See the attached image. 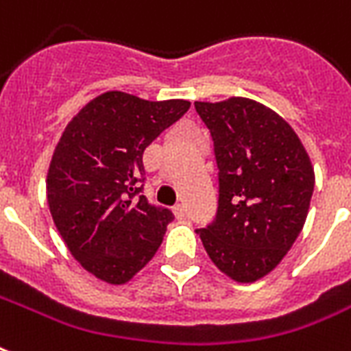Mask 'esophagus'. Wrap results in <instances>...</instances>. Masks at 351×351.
Returning <instances> with one entry per match:
<instances>
[{"instance_id": "esophagus-1", "label": "esophagus", "mask_w": 351, "mask_h": 351, "mask_svg": "<svg viewBox=\"0 0 351 351\" xmlns=\"http://www.w3.org/2000/svg\"><path fill=\"white\" fill-rule=\"evenodd\" d=\"M173 211H175V215L178 219H184L186 217V208H184V204H180V202H178V204H175V208H173Z\"/></svg>"}]
</instances>
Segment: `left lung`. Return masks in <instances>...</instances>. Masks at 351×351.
<instances>
[{"label": "left lung", "mask_w": 351, "mask_h": 351, "mask_svg": "<svg viewBox=\"0 0 351 351\" xmlns=\"http://www.w3.org/2000/svg\"><path fill=\"white\" fill-rule=\"evenodd\" d=\"M219 169L213 223L197 230L219 271L239 283L267 276L306 223L315 171L300 138L252 99L195 103Z\"/></svg>", "instance_id": "left-lung-1"}]
</instances>
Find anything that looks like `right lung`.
Listing matches in <instances>:
<instances>
[{"mask_svg": "<svg viewBox=\"0 0 351 351\" xmlns=\"http://www.w3.org/2000/svg\"><path fill=\"white\" fill-rule=\"evenodd\" d=\"M191 103L106 92L68 123L47 171V204L66 247L88 272L127 283L162 245L173 211L143 193V152Z\"/></svg>", "mask_w": 351, "mask_h": 351, "instance_id": "add662e5", "label": "right lung"}]
</instances>
